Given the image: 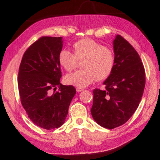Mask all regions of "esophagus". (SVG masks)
<instances>
[{"label": "esophagus", "instance_id": "1", "mask_svg": "<svg viewBox=\"0 0 160 160\" xmlns=\"http://www.w3.org/2000/svg\"><path fill=\"white\" fill-rule=\"evenodd\" d=\"M84 90L82 88H76V91L78 92H82V91H83Z\"/></svg>", "mask_w": 160, "mask_h": 160}]
</instances>
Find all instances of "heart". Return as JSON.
<instances>
[{
    "mask_svg": "<svg viewBox=\"0 0 160 160\" xmlns=\"http://www.w3.org/2000/svg\"><path fill=\"white\" fill-rule=\"evenodd\" d=\"M74 54L68 49H63L58 55V62L66 70L71 71L76 67L78 61H82V70L65 77L68 85L85 88L96 79L104 80L110 76L115 66V55L112 48L91 39H83L72 46Z\"/></svg>",
    "mask_w": 160,
    "mask_h": 160,
    "instance_id": "b5f03b06",
    "label": "heart"
}]
</instances>
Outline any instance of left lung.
<instances>
[{"label": "left lung", "mask_w": 160, "mask_h": 160, "mask_svg": "<svg viewBox=\"0 0 160 160\" xmlns=\"http://www.w3.org/2000/svg\"><path fill=\"white\" fill-rule=\"evenodd\" d=\"M113 45L114 68L104 82L105 90H94L91 109L94 120L108 129L123 125L131 117L145 85L144 66L135 48L120 35H116Z\"/></svg>", "instance_id": "obj_1"}]
</instances>
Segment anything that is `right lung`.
<instances>
[{
  "instance_id": "1",
  "label": "right lung",
  "mask_w": 160,
  "mask_h": 160,
  "mask_svg": "<svg viewBox=\"0 0 160 160\" xmlns=\"http://www.w3.org/2000/svg\"><path fill=\"white\" fill-rule=\"evenodd\" d=\"M63 42L62 37H41L27 49L19 68L22 105L35 125L47 130L63 125L76 93L73 86L60 83L58 55ZM57 86L59 91L55 92Z\"/></svg>"
}]
</instances>
